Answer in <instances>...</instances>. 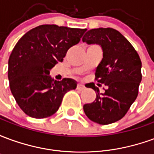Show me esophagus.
I'll return each instance as SVG.
<instances>
[{
  "label": "esophagus",
  "mask_w": 154,
  "mask_h": 154,
  "mask_svg": "<svg viewBox=\"0 0 154 154\" xmlns=\"http://www.w3.org/2000/svg\"><path fill=\"white\" fill-rule=\"evenodd\" d=\"M77 89L79 91H83L85 89V87H84L82 84H77Z\"/></svg>",
  "instance_id": "1"
}]
</instances>
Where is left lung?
<instances>
[{"label": "left lung", "instance_id": "8db88e82", "mask_svg": "<svg viewBox=\"0 0 154 154\" xmlns=\"http://www.w3.org/2000/svg\"><path fill=\"white\" fill-rule=\"evenodd\" d=\"M82 41L99 44L102 48L103 58L95 75L96 80L107 87L100 93L95 84H88L97 97L93 102L84 105V112L91 120L100 125L116 122L125 116L138 97L142 80L140 57L132 44L112 28L88 30Z\"/></svg>", "mask_w": 154, "mask_h": 154}]
</instances>
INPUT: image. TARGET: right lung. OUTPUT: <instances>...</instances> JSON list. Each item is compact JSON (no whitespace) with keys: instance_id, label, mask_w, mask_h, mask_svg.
<instances>
[{"instance_id":"add662e5","label":"right lung","mask_w":154,"mask_h":154,"mask_svg":"<svg viewBox=\"0 0 154 154\" xmlns=\"http://www.w3.org/2000/svg\"><path fill=\"white\" fill-rule=\"evenodd\" d=\"M85 31L86 29L39 25L15 44L9 57L8 79L13 97L27 116L36 119L53 116L64 95L76 89V81H54L49 71L63 62L67 50L80 42Z\"/></svg>"}]
</instances>
